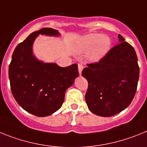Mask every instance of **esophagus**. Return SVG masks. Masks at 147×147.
I'll return each instance as SVG.
<instances>
[{"instance_id": "1", "label": "esophagus", "mask_w": 147, "mask_h": 147, "mask_svg": "<svg viewBox=\"0 0 147 147\" xmlns=\"http://www.w3.org/2000/svg\"><path fill=\"white\" fill-rule=\"evenodd\" d=\"M83 69H84V66L81 63H78V72L80 75H81V72H82Z\"/></svg>"}]
</instances>
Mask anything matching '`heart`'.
I'll return each mask as SVG.
<instances>
[{
	"label": "heart",
	"instance_id": "obj_1",
	"mask_svg": "<svg viewBox=\"0 0 147 147\" xmlns=\"http://www.w3.org/2000/svg\"><path fill=\"white\" fill-rule=\"evenodd\" d=\"M110 38L106 35L89 34L79 39L76 43V49L80 52H87L91 61H100L110 49Z\"/></svg>",
	"mask_w": 147,
	"mask_h": 147
}]
</instances>
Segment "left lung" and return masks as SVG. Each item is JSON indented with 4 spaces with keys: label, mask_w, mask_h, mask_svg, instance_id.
Returning a JSON list of instances; mask_svg holds the SVG:
<instances>
[{
    "label": "left lung",
    "mask_w": 147,
    "mask_h": 147,
    "mask_svg": "<svg viewBox=\"0 0 147 147\" xmlns=\"http://www.w3.org/2000/svg\"><path fill=\"white\" fill-rule=\"evenodd\" d=\"M118 38V44L98 62L86 64L81 73L88 81L86 104L92 113L102 117L115 115L126 109L137 90V55L121 35Z\"/></svg>",
    "instance_id": "obj_1"
}]
</instances>
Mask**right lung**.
<instances>
[{"label":"right lung","instance_id":"add662e5","mask_svg":"<svg viewBox=\"0 0 147 147\" xmlns=\"http://www.w3.org/2000/svg\"><path fill=\"white\" fill-rule=\"evenodd\" d=\"M39 34L58 36L52 28H42L29 35L15 49L9 66L12 93L26 112L45 117L61 107L65 92L78 76L76 63L61 67L56 63L39 61L32 55L33 42Z\"/></svg>","mask_w":147,"mask_h":147}]
</instances>
